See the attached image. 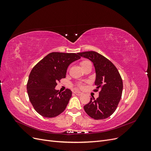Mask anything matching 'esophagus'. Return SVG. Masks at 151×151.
Returning <instances> with one entry per match:
<instances>
[{
  "label": "esophagus",
  "mask_w": 151,
  "mask_h": 151,
  "mask_svg": "<svg viewBox=\"0 0 151 151\" xmlns=\"http://www.w3.org/2000/svg\"><path fill=\"white\" fill-rule=\"evenodd\" d=\"M74 94H76V95H77V96H81V95H83V93H81V92H79V91H75Z\"/></svg>",
  "instance_id": "34e87169"
}]
</instances>
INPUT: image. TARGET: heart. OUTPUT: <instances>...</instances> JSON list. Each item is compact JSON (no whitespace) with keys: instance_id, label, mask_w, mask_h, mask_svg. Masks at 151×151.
<instances>
[{"instance_id":"1","label":"heart","mask_w":151,"mask_h":151,"mask_svg":"<svg viewBox=\"0 0 151 151\" xmlns=\"http://www.w3.org/2000/svg\"><path fill=\"white\" fill-rule=\"evenodd\" d=\"M89 64H91L90 62L88 61V60H83L82 61L81 63H80V65L81 66L82 68H84V67H86V65H88ZM77 87H78V88H81V89H83L84 88V84L83 83H78L77 85H76Z\"/></svg>"}]
</instances>
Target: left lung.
Instances as JSON below:
<instances>
[{
    "mask_svg": "<svg viewBox=\"0 0 151 151\" xmlns=\"http://www.w3.org/2000/svg\"><path fill=\"white\" fill-rule=\"evenodd\" d=\"M81 57L88 58L93 63L96 70L94 90L99 89V97L91 98L84 109L86 113L95 120H103L115 111L122 98L123 81L116 67L108 58L94 51L78 53Z\"/></svg>",
    "mask_w": 151,
    "mask_h": 151,
    "instance_id": "8db88e82",
    "label": "left lung"
}]
</instances>
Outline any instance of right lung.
Segmentation results:
<instances>
[{"label": "right lung", "mask_w": 151, "mask_h": 151, "mask_svg": "<svg viewBox=\"0 0 151 151\" xmlns=\"http://www.w3.org/2000/svg\"><path fill=\"white\" fill-rule=\"evenodd\" d=\"M81 58L78 53L52 52L41 60L31 70L27 92L36 111L46 118H53L65 110L72 91L55 89L57 82L65 78L70 63Z\"/></svg>", "instance_id": "1"}]
</instances>
